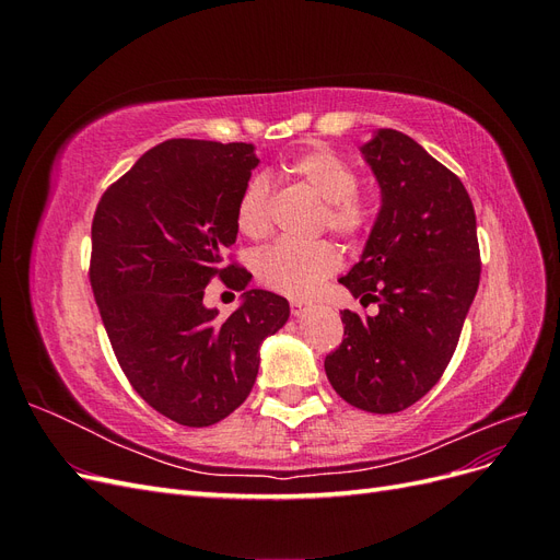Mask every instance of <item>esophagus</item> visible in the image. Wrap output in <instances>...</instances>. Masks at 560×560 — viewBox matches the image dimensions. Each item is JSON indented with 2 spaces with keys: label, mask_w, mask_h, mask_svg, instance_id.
Segmentation results:
<instances>
[{
  "label": "esophagus",
  "mask_w": 560,
  "mask_h": 560,
  "mask_svg": "<svg viewBox=\"0 0 560 560\" xmlns=\"http://www.w3.org/2000/svg\"><path fill=\"white\" fill-rule=\"evenodd\" d=\"M308 303H303V301H290V311H292V315L294 317H303L308 313Z\"/></svg>",
  "instance_id": "1"
}]
</instances>
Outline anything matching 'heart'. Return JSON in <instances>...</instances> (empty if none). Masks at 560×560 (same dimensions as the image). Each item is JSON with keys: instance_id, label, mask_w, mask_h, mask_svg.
<instances>
[{"instance_id": "heart-1", "label": "heart", "mask_w": 560, "mask_h": 560, "mask_svg": "<svg viewBox=\"0 0 560 560\" xmlns=\"http://www.w3.org/2000/svg\"><path fill=\"white\" fill-rule=\"evenodd\" d=\"M284 173L306 184L325 200L322 226L343 241H360L376 222V206L358 191L360 177L354 165L334 149L315 147L284 163ZM270 182L264 175L252 177L235 206V224L249 238H264L270 229ZM341 266V254L329 241L292 243L280 241L259 252L254 259L257 280L278 294L306 299L334 276Z\"/></svg>"}]
</instances>
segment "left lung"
Wrapping results in <instances>:
<instances>
[{"label":"left lung","mask_w":560,"mask_h":560,"mask_svg":"<svg viewBox=\"0 0 560 560\" xmlns=\"http://www.w3.org/2000/svg\"><path fill=\"white\" fill-rule=\"evenodd\" d=\"M362 154L383 206L341 284L378 315L341 313L343 341L325 371L348 404L397 413L439 383L460 341L481 278L477 214L460 177L409 135L383 128Z\"/></svg>","instance_id":"1"}]
</instances>
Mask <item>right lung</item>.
I'll use <instances>...</instances> for the list:
<instances>
[{
	"label": "right lung",
	"instance_id": "1",
	"mask_svg": "<svg viewBox=\"0 0 560 560\" xmlns=\"http://www.w3.org/2000/svg\"><path fill=\"white\" fill-rule=\"evenodd\" d=\"M252 144L175 138L149 149L107 186L91 226L89 278L112 350L151 409L208 428L247 399L259 346L287 299L252 290L229 317L202 306L219 278L245 290L235 206L257 165Z\"/></svg>",
	"mask_w": 560,
	"mask_h": 560
}]
</instances>
